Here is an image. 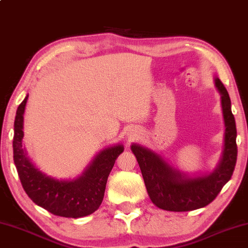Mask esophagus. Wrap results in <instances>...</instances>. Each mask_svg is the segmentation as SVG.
<instances>
[{"mask_svg": "<svg viewBox=\"0 0 248 248\" xmlns=\"http://www.w3.org/2000/svg\"><path fill=\"white\" fill-rule=\"evenodd\" d=\"M134 136H136L135 133H131V134H129V139H134Z\"/></svg>", "mask_w": 248, "mask_h": 248, "instance_id": "esophagus-1", "label": "esophagus"}]
</instances>
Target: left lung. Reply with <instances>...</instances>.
<instances>
[{
    "instance_id": "obj_1",
    "label": "left lung",
    "mask_w": 248,
    "mask_h": 248,
    "mask_svg": "<svg viewBox=\"0 0 248 248\" xmlns=\"http://www.w3.org/2000/svg\"><path fill=\"white\" fill-rule=\"evenodd\" d=\"M214 84L221 95L225 133L222 157L212 171L188 174L172 167L164 157L148 147L137 143L131 146L148 196L157 208L173 212L203 208L217 198L232 177L237 158L236 125L227 90L217 77Z\"/></svg>"
}]
</instances>
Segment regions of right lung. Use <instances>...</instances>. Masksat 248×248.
Returning a JSON list of instances; mask_svg holds the SVG:
<instances>
[{
  "label": "right lung",
  "mask_w": 248,
  "mask_h": 248,
  "mask_svg": "<svg viewBox=\"0 0 248 248\" xmlns=\"http://www.w3.org/2000/svg\"><path fill=\"white\" fill-rule=\"evenodd\" d=\"M28 95L19 104L14 122L13 154L19 180L32 202L48 212L63 217H87L103 201L108 177L116 158L123 153L122 144L105 147L74 179H56L36 167L23 147L24 112Z\"/></svg>",
  "instance_id": "obj_1"
}]
</instances>
